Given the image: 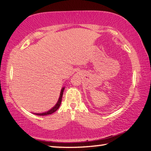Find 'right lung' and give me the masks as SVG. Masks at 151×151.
I'll return each mask as SVG.
<instances>
[{"mask_svg":"<svg viewBox=\"0 0 151 151\" xmlns=\"http://www.w3.org/2000/svg\"><path fill=\"white\" fill-rule=\"evenodd\" d=\"M64 90H65V87H63L62 89H61L59 99H58V102L57 103V104H55V106L54 107H52V109L49 110V111H48L47 112H42V113H34V114H37V115H39V116H45V115H48V114H50L53 113V112H55V111H57L58 109L59 108V106L60 105V103H61V101H62V97H63Z\"/></svg>","mask_w":151,"mask_h":151,"instance_id":"add662e5","label":"right lung"}]
</instances>
